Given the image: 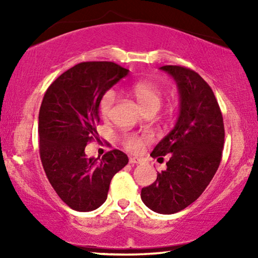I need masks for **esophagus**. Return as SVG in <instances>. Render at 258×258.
Segmentation results:
<instances>
[{
    "label": "esophagus",
    "mask_w": 258,
    "mask_h": 258,
    "mask_svg": "<svg viewBox=\"0 0 258 258\" xmlns=\"http://www.w3.org/2000/svg\"><path fill=\"white\" fill-rule=\"evenodd\" d=\"M141 162H142V161H141L140 158H137V157H130L129 158V163L133 164V165L134 164H140Z\"/></svg>",
    "instance_id": "34e87169"
}]
</instances>
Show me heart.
Masks as SVG:
<instances>
[{"mask_svg":"<svg viewBox=\"0 0 258 258\" xmlns=\"http://www.w3.org/2000/svg\"><path fill=\"white\" fill-rule=\"evenodd\" d=\"M128 93L140 104L144 112L155 111L161 108L163 102V89L161 86L150 80H139L132 83L128 88ZM116 101V94L114 90L105 91L100 101V114L103 118L110 115L111 108ZM144 139L137 135H129L124 139V147L132 153H137L142 149Z\"/></svg>","mask_w":258,"mask_h":258,"instance_id":"obj_1","label":"heart"}]
</instances>
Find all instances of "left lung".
Listing matches in <instances>:
<instances>
[{"instance_id": "left-lung-1", "label": "left lung", "mask_w": 258, "mask_h": 258, "mask_svg": "<svg viewBox=\"0 0 258 258\" xmlns=\"http://www.w3.org/2000/svg\"><path fill=\"white\" fill-rule=\"evenodd\" d=\"M160 69L177 84L179 114L174 129L151 153L157 161L168 155L167 169L157 172L156 181L142 189L141 199L155 213L170 215L195 202L216 174L224 124L213 90L199 74L181 66Z\"/></svg>"}]
</instances>
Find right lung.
<instances>
[{"label":"right lung","mask_w":258,"mask_h":258,"mask_svg":"<svg viewBox=\"0 0 258 258\" xmlns=\"http://www.w3.org/2000/svg\"><path fill=\"white\" fill-rule=\"evenodd\" d=\"M128 73L114 62H82L58 76L44 94L38 114L42 165L59 199L74 210L101 207L111 178L129 161L117 149L102 158H88L84 151L98 140L102 96Z\"/></svg>","instance_id":"right-lung-1"}]
</instances>
